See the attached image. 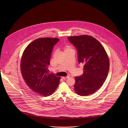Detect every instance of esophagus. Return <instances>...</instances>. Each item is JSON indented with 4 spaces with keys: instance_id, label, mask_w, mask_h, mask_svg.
<instances>
[{
    "instance_id": "obj_1",
    "label": "esophagus",
    "mask_w": 128,
    "mask_h": 128,
    "mask_svg": "<svg viewBox=\"0 0 128 128\" xmlns=\"http://www.w3.org/2000/svg\"><path fill=\"white\" fill-rule=\"evenodd\" d=\"M68 78H69V76H62V78L64 80H66V79H68Z\"/></svg>"
}]
</instances>
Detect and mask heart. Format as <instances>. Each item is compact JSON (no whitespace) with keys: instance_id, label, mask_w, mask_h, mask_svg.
I'll list each match as a JSON object with an SVG mask.
<instances>
[{"instance_id":"b5f03b06","label":"heart","mask_w":128,"mask_h":128,"mask_svg":"<svg viewBox=\"0 0 128 128\" xmlns=\"http://www.w3.org/2000/svg\"><path fill=\"white\" fill-rule=\"evenodd\" d=\"M63 50L64 52V53L66 52H69L70 50H73V49L72 48V47L70 46V45H66L64 46L63 47Z\"/></svg>"}]
</instances>
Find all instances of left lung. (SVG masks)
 <instances>
[{
	"label": "left lung",
	"mask_w": 128,
	"mask_h": 128,
	"mask_svg": "<svg viewBox=\"0 0 128 128\" xmlns=\"http://www.w3.org/2000/svg\"><path fill=\"white\" fill-rule=\"evenodd\" d=\"M78 52L79 63L84 64V73L75 78L74 92L86 96L95 93L103 84L108 73L109 60L104 47L91 36L68 37Z\"/></svg>",
	"instance_id": "1"
}]
</instances>
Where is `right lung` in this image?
Returning a JSON list of instances; mask_svg holds the SVG:
<instances>
[{
	"label": "right lung",
	"instance_id": "add662e5",
	"mask_svg": "<svg viewBox=\"0 0 128 128\" xmlns=\"http://www.w3.org/2000/svg\"><path fill=\"white\" fill-rule=\"evenodd\" d=\"M57 38H43L30 43L23 52L20 71L24 81L33 92L46 97L54 92L60 77L48 72L51 53Z\"/></svg>",
	"mask_w": 128,
	"mask_h": 128
}]
</instances>
